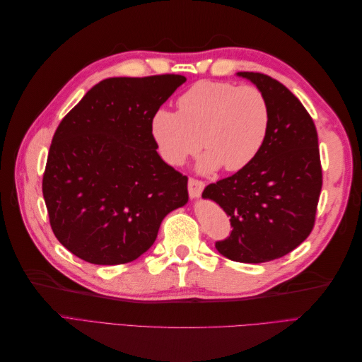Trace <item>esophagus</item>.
<instances>
[{"label": "esophagus", "mask_w": 362, "mask_h": 362, "mask_svg": "<svg viewBox=\"0 0 362 362\" xmlns=\"http://www.w3.org/2000/svg\"><path fill=\"white\" fill-rule=\"evenodd\" d=\"M204 187H205V184L202 181L190 178L189 180V194H190V198L192 199H198L199 196L202 194Z\"/></svg>", "instance_id": "1"}]
</instances>
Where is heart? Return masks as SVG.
Segmentation results:
<instances>
[{
	"label": "heart",
	"instance_id": "1",
	"mask_svg": "<svg viewBox=\"0 0 362 362\" xmlns=\"http://www.w3.org/2000/svg\"><path fill=\"white\" fill-rule=\"evenodd\" d=\"M270 125L266 96L254 86L225 81L194 83L178 98V112L158 108L151 136L161 158L182 166L204 146L198 170L211 173L245 169L264 145Z\"/></svg>",
	"mask_w": 362,
	"mask_h": 362
}]
</instances>
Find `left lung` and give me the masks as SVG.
Listing matches in <instances>:
<instances>
[{
    "label": "left lung",
    "mask_w": 362,
    "mask_h": 362,
    "mask_svg": "<svg viewBox=\"0 0 362 362\" xmlns=\"http://www.w3.org/2000/svg\"><path fill=\"white\" fill-rule=\"evenodd\" d=\"M266 96L270 125L255 160L206 185L202 198L231 217L233 231L216 249L258 264L287 255L310 235L322 190L319 137L311 116L286 86L259 72H237Z\"/></svg>",
    "instance_id": "obj_1"
}]
</instances>
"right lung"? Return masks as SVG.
<instances>
[{
    "label": "right lung",
    "instance_id": "add662e5",
    "mask_svg": "<svg viewBox=\"0 0 362 362\" xmlns=\"http://www.w3.org/2000/svg\"><path fill=\"white\" fill-rule=\"evenodd\" d=\"M184 83L173 74L107 78L60 122L42 192L52 233L74 255L100 266L134 261L189 202L187 177L161 160L151 136L152 115Z\"/></svg>",
    "mask_w": 362,
    "mask_h": 362
}]
</instances>
